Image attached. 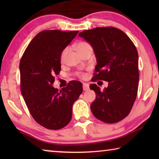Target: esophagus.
Segmentation results:
<instances>
[{
    "instance_id": "34e87169",
    "label": "esophagus",
    "mask_w": 159,
    "mask_h": 159,
    "mask_svg": "<svg viewBox=\"0 0 159 159\" xmlns=\"http://www.w3.org/2000/svg\"><path fill=\"white\" fill-rule=\"evenodd\" d=\"M83 90H88V89H89V85L88 84V83H84L83 84Z\"/></svg>"
}]
</instances>
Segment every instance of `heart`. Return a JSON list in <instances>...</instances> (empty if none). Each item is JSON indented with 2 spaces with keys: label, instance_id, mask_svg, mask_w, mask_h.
<instances>
[{
  "label": "heart",
  "instance_id": "heart-1",
  "mask_svg": "<svg viewBox=\"0 0 159 159\" xmlns=\"http://www.w3.org/2000/svg\"><path fill=\"white\" fill-rule=\"evenodd\" d=\"M76 49L77 50V52H79L80 55L83 56L87 52H92L93 48L89 43L82 41L77 43L76 45ZM67 52H68V48H65L62 51H61V55H60V61L61 63H63L64 61H65ZM75 74H76V76L80 78H84L85 76L84 74L80 73V72H76Z\"/></svg>",
  "mask_w": 159,
  "mask_h": 159
}]
</instances>
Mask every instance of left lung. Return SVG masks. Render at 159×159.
I'll return each mask as SVG.
<instances>
[{"instance_id": "1", "label": "left lung", "mask_w": 159, "mask_h": 159, "mask_svg": "<svg viewBox=\"0 0 159 159\" xmlns=\"http://www.w3.org/2000/svg\"><path fill=\"white\" fill-rule=\"evenodd\" d=\"M79 36L90 43L97 58L93 81H108L101 91L95 83L90 88L96 99L90 105L93 115L107 123L123 120L130 114L138 90V53L124 32L112 26L83 31Z\"/></svg>"}]
</instances>
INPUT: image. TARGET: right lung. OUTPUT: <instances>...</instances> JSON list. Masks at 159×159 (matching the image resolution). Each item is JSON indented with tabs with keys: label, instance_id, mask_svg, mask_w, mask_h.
<instances>
[{
	"label": "right lung",
	"instance_id": "right-lung-1",
	"mask_svg": "<svg viewBox=\"0 0 159 159\" xmlns=\"http://www.w3.org/2000/svg\"><path fill=\"white\" fill-rule=\"evenodd\" d=\"M78 31L45 30L30 42L20 63L21 93L32 117L44 128L59 130L72 117V106L83 92L82 83L70 81L59 90L53 88L61 69V51Z\"/></svg>",
	"mask_w": 159,
	"mask_h": 159
}]
</instances>
